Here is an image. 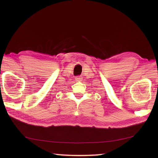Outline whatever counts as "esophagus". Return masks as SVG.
Returning <instances> with one entry per match:
<instances>
[{
  "mask_svg": "<svg viewBox=\"0 0 158 158\" xmlns=\"http://www.w3.org/2000/svg\"><path fill=\"white\" fill-rule=\"evenodd\" d=\"M81 78H80V77H77L76 80H77V81H80V80H81Z\"/></svg>",
  "mask_w": 158,
  "mask_h": 158,
  "instance_id": "34e87169",
  "label": "esophagus"
}]
</instances>
